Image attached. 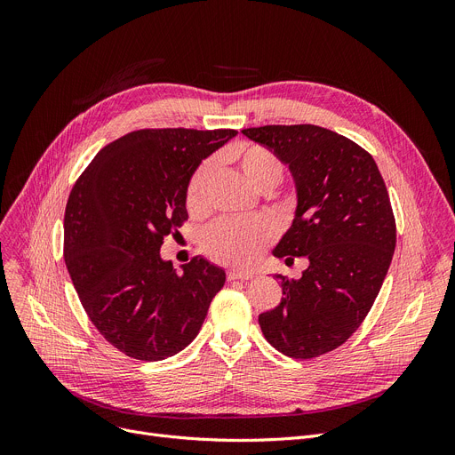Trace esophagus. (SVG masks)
Masks as SVG:
<instances>
[{
    "mask_svg": "<svg viewBox=\"0 0 455 455\" xmlns=\"http://www.w3.org/2000/svg\"><path fill=\"white\" fill-rule=\"evenodd\" d=\"M254 276V273L251 271H235V269H230L227 273V278L228 280H251Z\"/></svg>",
    "mask_w": 455,
    "mask_h": 455,
    "instance_id": "esophagus-1",
    "label": "esophagus"
}]
</instances>
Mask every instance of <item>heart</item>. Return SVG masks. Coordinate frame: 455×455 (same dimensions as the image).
I'll list each match as a JSON object with an SVG mask.
<instances>
[{
    "mask_svg": "<svg viewBox=\"0 0 455 455\" xmlns=\"http://www.w3.org/2000/svg\"><path fill=\"white\" fill-rule=\"evenodd\" d=\"M228 158L240 167L245 179L256 189H271L283 175L280 158L258 143H235L228 149ZM213 164L208 160L191 175L186 188V210L191 215H201L208 208V184ZM273 240V225L269 220L254 215L247 220H221L213 223L204 237V252L227 266L247 267Z\"/></svg>",
    "mask_w": 455,
    "mask_h": 455,
    "instance_id": "b5f03b06",
    "label": "heart"
}]
</instances>
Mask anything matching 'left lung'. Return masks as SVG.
Here are the masks:
<instances>
[{
    "label": "left lung",
    "mask_w": 455,
    "mask_h": 455,
    "mask_svg": "<svg viewBox=\"0 0 455 455\" xmlns=\"http://www.w3.org/2000/svg\"><path fill=\"white\" fill-rule=\"evenodd\" d=\"M242 132L288 164L295 179V220L273 254L288 266L297 256L309 261L299 280L276 275L283 297L258 323L278 352L312 360L360 328L384 283L396 245L387 188L363 148L324 127Z\"/></svg>",
    "instance_id": "1"
}]
</instances>
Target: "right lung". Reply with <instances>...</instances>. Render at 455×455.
Listing matches in <instances>:
<instances>
[{
    "label": "right lung",
    "instance_id": "1",
    "mask_svg": "<svg viewBox=\"0 0 455 455\" xmlns=\"http://www.w3.org/2000/svg\"><path fill=\"white\" fill-rule=\"evenodd\" d=\"M234 129H140L105 146L71 188L64 259L92 324L129 357L158 362L199 333L225 271L196 256L177 275L160 258L188 220L186 188Z\"/></svg>",
    "mask_w": 455,
    "mask_h": 455
}]
</instances>
